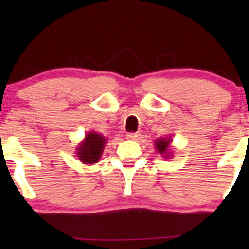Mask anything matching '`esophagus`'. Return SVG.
<instances>
[{
	"mask_svg": "<svg viewBox=\"0 0 249 249\" xmlns=\"http://www.w3.org/2000/svg\"><path fill=\"white\" fill-rule=\"evenodd\" d=\"M141 134L138 132H130V134L127 135V138L130 139V141H139L141 139Z\"/></svg>",
	"mask_w": 249,
	"mask_h": 249,
	"instance_id": "obj_1",
	"label": "esophagus"
}]
</instances>
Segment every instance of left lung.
Listing matches in <instances>:
<instances>
[{"mask_svg":"<svg viewBox=\"0 0 249 249\" xmlns=\"http://www.w3.org/2000/svg\"><path fill=\"white\" fill-rule=\"evenodd\" d=\"M171 142H172V138L171 137H161L155 139L154 145H155V149L158 151V153L162 155V158L164 159H170L172 158V149H171Z\"/></svg>","mask_w":249,"mask_h":249,"instance_id":"1","label":"left lung"}]
</instances>
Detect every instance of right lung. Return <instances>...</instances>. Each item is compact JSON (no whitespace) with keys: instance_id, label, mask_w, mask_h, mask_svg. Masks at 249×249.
<instances>
[{"instance_id":"add662e5","label":"right lung","mask_w":249,"mask_h":249,"mask_svg":"<svg viewBox=\"0 0 249 249\" xmlns=\"http://www.w3.org/2000/svg\"><path fill=\"white\" fill-rule=\"evenodd\" d=\"M107 139L96 131H88L77 146L76 156L84 164H94L101 160Z\"/></svg>"}]
</instances>
